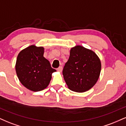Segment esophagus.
I'll return each mask as SVG.
<instances>
[{"label": "esophagus", "mask_w": 126, "mask_h": 126, "mask_svg": "<svg viewBox=\"0 0 126 126\" xmlns=\"http://www.w3.org/2000/svg\"><path fill=\"white\" fill-rule=\"evenodd\" d=\"M62 69H63V67H62V66H59V67L57 69V71H58V72H61L62 71Z\"/></svg>", "instance_id": "1"}]
</instances>
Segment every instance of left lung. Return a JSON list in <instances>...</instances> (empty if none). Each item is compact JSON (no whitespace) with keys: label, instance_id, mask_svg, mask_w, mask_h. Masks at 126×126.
<instances>
[{"label":"left lung","instance_id":"8db88e82","mask_svg":"<svg viewBox=\"0 0 126 126\" xmlns=\"http://www.w3.org/2000/svg\"><path fill=\"white\" fill-rule=\"evenodd\" d=\"M101 69V61L92 50L80 46L70 49L69 60L63 69V75L68 88L83 92L97 82Z\"/></svg>","mask_w":126,"mask_h":126}]
</instances>
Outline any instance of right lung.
I'll return each instance as SVG.
<instances>
[{"label": "right lung", "mask_w": 126, "mask_h": 126, "mask_svg": "<svg viewBox=\"0 0 126 126\" xmlns=\"http://www.w3.org/2000/svg\"><path fill=\"white\" fill-rule=\"evenodd\" d=\"M43 47L31 46L19 53L15 69L21 83L30 90L37 92L48 86L56 69L43 56Z\"/></svg>", "instance_id": "add662e5"}]
</instances>
